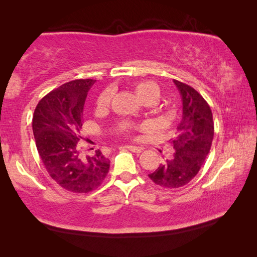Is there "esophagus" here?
<instances>
[{"label": "esophagus", "mask_w": 257, "mask_h": 257, "mask_svg": "<svg viewBox=\"0 0 257 257\" xmlns=\"http://www.w3.org/2000/svg\"><path fill=\"white\" fill-rule=\"evenodd\" d=\"M127 149L129 150V151H132V152H134V153H137V154H139V153H142V147H138V146H127Z\"/></svg>", "instance_id": "1"}]
</instances>
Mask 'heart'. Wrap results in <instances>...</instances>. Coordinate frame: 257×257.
Returning <instances> with one entry per match:
<instances>
[{
  "label": "heart",
  "instance_id": "1",
  "mask_svg": "<svg viewBox=\"0 0 257 257\" xmlns=\"http://www.w3.org/2000/svg\"><path fill=\"white\" fill-rule=\"evenodd\" d=\"M134 92L136 93L137 97L141 99L142 102L144 103H154L159 99L160 97V87L155 84L154 81L151 80H141L135 82L133 85ZM108 101H110V92H103L101 95H99L97 98V107L103 108L105 107ZM133 125L123 123L120 125L119 128V133L123 134V135H130L133 132Z\"/></svg>",
  "mask_w": 257,
  "mask_h": 257
}]
</instances>
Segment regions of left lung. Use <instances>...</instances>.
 Segmentation results:
<instances>
[{
  "mask_svg": "<svg viewBox=\"0 0 257 257\" xmlns=\"http://www.w3.org/2000/svg\"><path fill=\"white\" fill-rule=\"evenodd\" d=\"M182 101V118L177 136L171 139L173 153L149 175L155 185L175 189L188 184L197 175L210 153L214 122L211 107L197 90L173 79Z\"/></svg>",
  "mask_w": 257,
  "mask_h": 257,
  "instance_id": "left-lung-1",
  "label": "left lung"
}]
</instances>
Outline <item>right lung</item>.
<instances>
[{
  "label": "right lung",
  "mask_w": 257,
  "mask_h": 257,
  "mask_svg": "<svg viewBox=\"0 0 257 257\" xmlns=\"http://www.w3.org/2000/svg\"><path fill=\"white\" fill-rule=\"evenodd\" d=\"M94 79H76L50 92L38 102L33 133L38 154L56 184L71 193H88L102 184L110 161L97 150L89 154L82 139L84 105Z\"/></svg>",
  "instance_id": "1"
}]
</instances>
